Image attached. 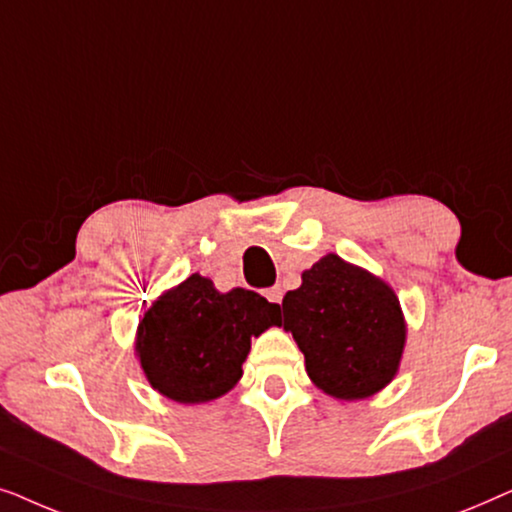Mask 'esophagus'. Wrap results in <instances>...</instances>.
<instances>
[{
  "instance_id": "1",
  "label": "esophagus",
  "mask_w": 512,
  "mask_h": 512,
  "mask_svg": "<svg viewBox=\"0 0 512 512\" xmlns=\"http://www.w3.org/2000/svg\"><path fill=\"white\" fill-rule=\"evenodd\" d=\"M282 289H279V286H272V289H265V298L270 300V303H275V305H279L282 303Z\"/></svg>"
}]
</instances>
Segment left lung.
<instances>
[{
  "label": "left lung",
  "mask_w": 512,
  "mask_h": 512,
  "mask_svg": "<svg viewBox=\"0 0 512 512\" xmlns=\"http://www.w3.org/2000/svg\"><path fill=\"white\" fill-rule=\"evenodd\" d=\"M284 331L305 354L310 380L342 401L368 398L398 373L405 319L394 289L368 270L326 254L282 300Z\"/></svg>",
  "instance_id": "left-lung-1"
}]
</instances>
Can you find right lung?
Listing matches in <instances>:
<instances>
[{
	"label": "right lung",
	"instance_id": "1",
	"mask_svg": "<svg viewBox=\"0 0 512 512\" xmlns=\"http://www.w3.org/2000/svg\"><path fill=\"white\" fill-rule=\"evenodd\" d=\"M277 321L279 305L256 291L221 293L195 272L146 310L135 352L158 394L177 403H207L235 387L251 338Z\"/></svg>",
	"mask_w": 512,
	"mask_h": 512
}]
</instances>
